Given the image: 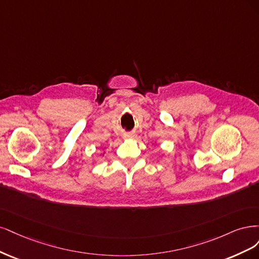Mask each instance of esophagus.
Wrapping results in <instances>:
<instances>
[{
	"label": "esophagus",
	"mask_w": 259,
	"mask_h": 259,
	"mask_svg": "<svg viewBox=\"0 0 259 259\" xmlns=\"http://www.w3.org/2000/svg\"><path fill=\"white\" fill-rule=\"evenodd\" d=\"M124 137H126L127 139H130V138H133V137H135V135H133V133H127V135L124 136Z\"/></svg>",
	"instance_id": "1"
}]
</instances>
